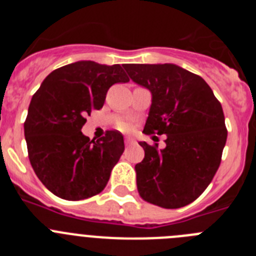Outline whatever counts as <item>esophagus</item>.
<instances>
[{
  "mask_svg": "<svg viewBox=\"0 0 256 256\" xmlns=\"http://www.w3.org/2000/svg\"><path fill=\"white\" fill-rule=\"evenodd\" d=\"M133 142H134V140H133L132 137H130V136H128V137H126V146H130Z\"/></svg>",
  "mask_w": 256,
  "mask_h": 256,
  "instance_id": "esophagus-1",
  "label": "esophagus"
}]
</instances>
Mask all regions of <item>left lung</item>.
I'll return each mask as SVG.
<instances>
[{
    "mask_svg": "<svg viewBox=\"0 0 256 256\" xmlns=\"http://www.w3.org/2000/svg\"><path fill=\"white\" fill-rule=\"evenodd\" d=\"M136 84L148 90L151 106L144 134H165V148L140 142L137 190L165 209L186 206L209 186L227 141L224 114L201 76L176 64H124Z\"/></svg>",
    "mask_w": 256,
    "mask_h": 256,
    "instance_id": "obj_1",
    "label": "left lung"
}]
</instances>
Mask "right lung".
<instances>
[{
  "label": "right lung",
  "instance_id": "obj_1",
  "mask_svg": "<svg viewBox=\"0 0 256 256\" xmlns=\"http://www.w3.org/2000/svg\"><path fill=\"white\" fill-rule=\"evenodd\" d=\"M128 80L119 64L80 60L50 73L32 97L24 123L29 160L54 195L76 201L105 188L124 151L123 134L108 130L91 141L80 130L102 108L108 88Z\"/></svg>",
  "mask_w": 256,
  "mask_h": 256
}]
</instances>
